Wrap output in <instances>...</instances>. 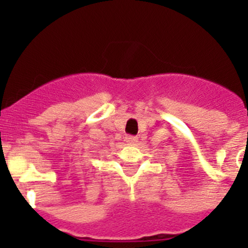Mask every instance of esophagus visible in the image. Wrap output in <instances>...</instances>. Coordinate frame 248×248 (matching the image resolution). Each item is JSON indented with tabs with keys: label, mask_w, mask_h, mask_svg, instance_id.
Returning a JSON list of instances; mask_svg holds the SVG:
<instances>
[{
	"label": "esophagus",
	"mask_w": 248,
	"mask_h": 248,
	"mask_svg": "<svg viewBox=\"0 0 248 248\" xmlns=\"http://www.w3.org/2000/svg\"><path fill=\"white\" fill-rule=\"evenodd\" d=\"M126 140H127V142H136L137 140H138V138H137V137L128 136V137H126Z\"/></svg>",
	"instance_id": "1"
}]
</instances>
